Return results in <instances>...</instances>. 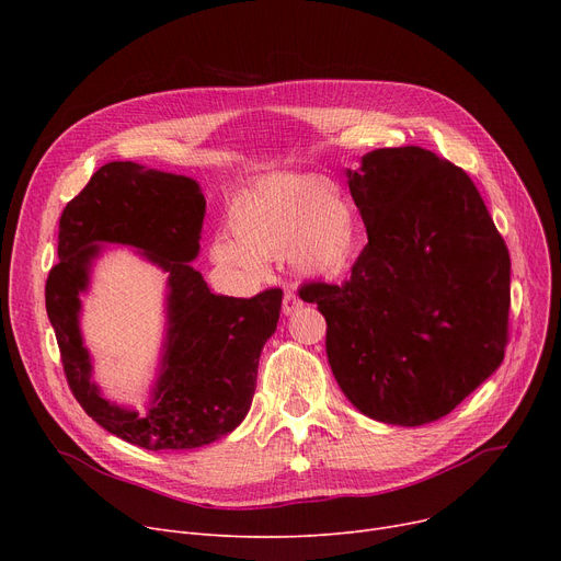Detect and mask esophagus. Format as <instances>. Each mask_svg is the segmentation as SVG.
Instances as JSON below:
<instances>
[{"label":"esophagus","mask_w":561,"mask_h":561,"mask_svg":"<svg viewBox=\"0 0 561 561\" xmlns=\"http://www.w3.org/2000/svg\"><path fill=\"white\" fill-rule=\"evenodd\" d=\"M302 307V300L296 296V293H293L290 288L284 293V300H282V311L286 313V316H290L293 311H298Z\"/></svg>","instance_id":"34e87169"}]
</instances>
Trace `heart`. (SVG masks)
Masks as SVG:
<instances>
[{
  "label": "heart",
  "instance_id": "b5f03b06",
  "mask_svg": "<svg viewBox=\"0 0 561 561\" xmlns=\"http://www.w3.org/2000/svg\"><path fill=\"white\" fill-rule=\"evenodd\" d=\"M229 233L211 241V261L222 271L256 279L268 259L286 252L302 275H336L359 252L362 225L352 202L320 176H265L233 197Z\"/></svg>",
  "mask_w": 561,
  "mask_h": 561
}]
</instances>
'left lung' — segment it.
I'll return each instance as SVG.
<instances>
[{
    "instance_id": "obj_1",
    "label": "left lung",
    "mask_w": 561,
    "mask_h": 561,
    "mask_svg": "<svg viewBox=\"0 0 561 561\" xmlns=\"http://www.w3.org/2000/svg\"><path fill=\"white\" fill-rule=\"evenodd\" d=\"M368 243L343 284H302L328 322V359L368 419L419 427L503 364L510 252L473 180L416 145L347 170Z\"/></svg>"
}]
</instances>
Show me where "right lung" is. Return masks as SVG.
I'll use <instances>...</instances> for the list:
<instances>
[{"label": "right lung", "instance_id": "add662e5", "mask_svg": "<svg viewBox=\"0 0 561 561\" xmlns=\"http://www.w3.org/2000/svg\"><path fill=\"white\" fill-rule=\"evenodd\" d=\"M204 209L191 176L113 161L68 202L58 222V263L45 284V307L70 391L98 425L145 450H191L239 427L256 389L261 350L277 330L282 288L250 300L216 296L191 265ZM100 242L142 249L171 275L164 359L145 415L104 401L90 379L78 293Z\"/></svg>", "mask_w": 561, "mask_h": 561}]
</instances>
